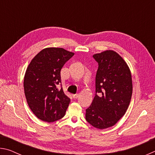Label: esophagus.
<instances>
[{
  "label": "esophagus",
  "mask_w": 155,
  "mask_h": 155,
  "mask_svg": "<svg viewBox=\"0 0 155 155\" xmlns=\"http://www.w3.org/2000/svg\"><path fill=\"white\" fill-rule=\"evenodd\" d=\"M78 96H79V94H73V95H72V97H73V98H77Z\"/></svg>",
  "instance_id": "obj_1"
}]
</instances>
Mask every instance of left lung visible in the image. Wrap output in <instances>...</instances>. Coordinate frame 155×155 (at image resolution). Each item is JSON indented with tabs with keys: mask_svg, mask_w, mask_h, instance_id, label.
Instances as JSON below:
<instances>
[{
	"mask_svg": "<svg viewBox=\"0 0 155 155\" xmlns=\"http://www.w3.org/2000/svg\"><path fill=\"white\" fill-rule=\"evenodd\" d=\"M98 63L96 76V92L91 104L86 109V120L99 129L114 126L129 106L133 93L130 68L122 57L112 50L94 54Z\"/></svg>",
	"mask_w": 155,
	"mask_h": 155,
	"instance_id": "left-lung-1",
	"label": "left lung"
}]
</instances>
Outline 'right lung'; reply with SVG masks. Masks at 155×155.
<instances>
[{
	"label": "right lung",
	"mask_w": 155,
	"mask_h": 155,
	"mask_svg": "<svg viewBox=\"0 0 155 155\" xmlns=\"http://www.w3.org/2000/svg\"><path fill=\"white\" fill-rule=\"evenodd\" d=\"M74 53L62 48L41 50L31 60L24 77V90L28 107L42 121L52 122L62 118L70 99L61 83V68Z\"/></svg>",
	"instance_id": "right-lung-1"
}]
</instances>
